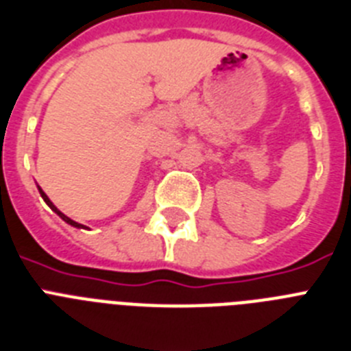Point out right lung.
<instances>
[{
  "mask_svg": "<svg viewBox=\"0 0 351 351\" xmlns=\"http://www.w3.org/2000/svg\"><path fill=\"white\" fill-rule=\"evenodd\" d=\"M39 193H40V196H43V199H44V202H46V203H48V205H49V208H51L53 212H57V214H58V216L62 217V219L66 221V223H69L71 226H76V228H82V225H78V223H76V221H73V219H71V217H67L66 214H62V212L58 210V208L55 207V205H53L51 202H49V198H48V196H46V194H44V191L40 189V187H39Z\"/></svg>",
  "mask_w": 351,
  "mask_h": 351,
  "instance_id": "right-lung-1",
  "label": "right lung"
}]
</instances>
